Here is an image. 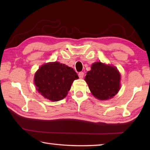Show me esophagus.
<instances>
[{
	"label": "esophagus",
	"instance_id": "obj_1",
	"mask_svg": "<svg viewBox=\"0 0 150 150\" xmlns=\"http://www.w3.org/2000/svg\"><path fill=\"white\" fill-rule=\"evenodd\" d=\"M79 77L80 79H83V77H84V73H83V72L79 73Z\"/></svg>",
	"mask_w": 150,
	"mask_h": 150
}]
</instances>
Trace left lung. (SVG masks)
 <instances>
[{"instance_id":"obj_1","label":"left lung","mask_w":150,"mask_h":150,"mask_svg":"<svg viewBox=\"0 0 150 150\" xmlns=\"http://www.w3.org/2000/svg\"><path fill=\"white\" fill-rule=\"evenodd\" d=\"M85 81L93 95L101 100L112 98L120 88V74L117 68L100 62L91 65Z\"/></svg>"}]
</instances>
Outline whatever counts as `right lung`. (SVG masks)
<instances>
[{
	"label": "right lung",
	"mask_w": 150,
	"mask_h": 150,
	"mask_svg": "<svg viewBox=\"0 0 150 150\" xmlns=\"http://www.w3.org/2000/svg\"><path fill=\"white\" fill-rule=\"evenodd\" d=\"M79 78L74 69L59 62L45 63L34 75V84L39 93L52 101L67 95L73 81Z\"/></svg>",
	"instance_id": "right-lung-1"
}]
</instances>
